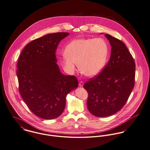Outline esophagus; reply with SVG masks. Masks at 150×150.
<instances>
[{"instance_id":"1","label":"esophagus","mask_w":150,"mask_h":150,"mask_svg":"<svg viewBox=\"0 0 150 150\" xmlns=\"http://www.w3.org/2000/svg\"><path fill=\"white\" fill-rule=\"evenodd\" d=\"M83 84H84V83H83V81H81L79 82V86H80V87H83Z\"/></svg>"}]
</instances>
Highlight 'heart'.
Listing matches in <instances>:
<instances>
[{
  "label": "heart",
  "mask_w": 150,
  "mask_h": 150,
  "mask_svg": "<svg viewBox=\"0 0 150 150\" xmlns=\"http://www.w3.org/2000/svg\"><path fill=\"white\" fill-rule=\"evenodd\" d=\"M61 61L65 69L73 73L79 63L81 72L88 76H95L105 67L108 55V46L102 38H81L67 45Z\"/></svg>",
  "instance_id": "heart-1"
}]
</instances>
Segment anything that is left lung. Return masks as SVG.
I'll return each mask as SVG.
<instances>
[{
	"instance_id": "1",
	"label": "left lung",
	"mask_w": 150,
	"mask_h": 150,
	"mask_svg": "<svg viewBox=\"0 0 150 150\" xmlns=\"http://www.w3.org/2000/svg\"><path fill=\"white\" fill-rule=\"evenodd\" d=\"M111 46L110 60L102 72L86 82L87 105L98 117L112 115L127 102L135 85V63L125 43L105 34Z\"/></svg>"
}]
</instances>
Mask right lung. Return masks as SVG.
<instances>
[{"instance_id": "add662e5", "label": "right lung", "mask_w": 150, "mask_h": 150, "mask_svg": "<svg viewBox=\"0 0 150 150\" xmlns=\"http://www.w3.org/2000/svg\"><path fill=\"white\" fill-rule=\"evenodd\" d=\"M68 33L50 34L36 39L23 48L17 63L19 91L35 115L45 119L60 115L67 95L78 87L75 76L62 74L55 52Z\"/></svg>"}]
</instances>
